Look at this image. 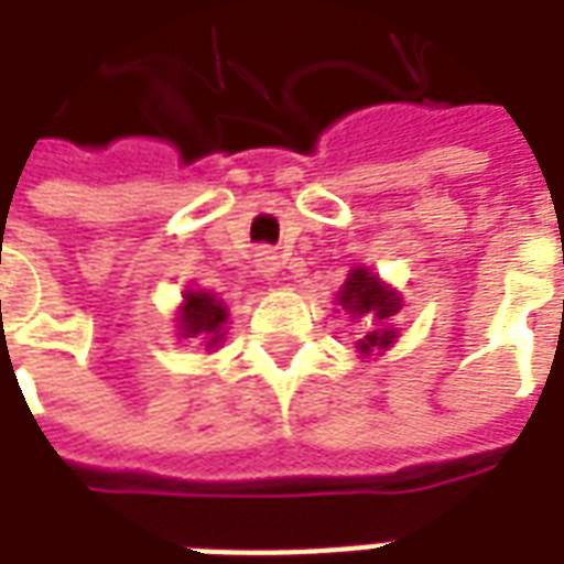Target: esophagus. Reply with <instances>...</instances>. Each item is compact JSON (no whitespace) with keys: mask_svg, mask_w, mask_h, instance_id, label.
Listing matches in <instances>:
<instances>
[{"mask_svg":"<svg viewBox=\"0 0 564 564\" xmlns=\"http://www.w3.org/2000/svg\"><path fill=\"white\" fill-rule=\"evenodd\" d=\"M253 265H257L262 278H274L278 269H281V259H278V253L271 247H259L257 253H253Z\"/></svg>","mask_w":564,"mask_h":564,"instance_id":"1","label":"esophagus"}]
</instances>
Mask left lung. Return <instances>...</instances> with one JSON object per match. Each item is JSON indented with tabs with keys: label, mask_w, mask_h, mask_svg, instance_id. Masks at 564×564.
Here are the masks:
<instances>
[{
	"label": "left lung",
	"mask_w": 564,
	"mask_h": 564,
	"mask_svg": "<svg viewBox=\"0 0 564 564\" xmlns=\"http://www.w3.org/2000/svg\"><path fill=\"white\" fill-rule=\"evenodd\" d=\"M338 305L354 319L366 317V323L371 326L366 332V338L356 341V350L362 356L380 354V350H387L399 338V332L392 329L387 319H392L402 311V299H399V293L392 286L380 281L378 274H371L362 265L347 274V281L338 290Z\"/></svg>",
	"instance_id": "1"
}]
</instances>
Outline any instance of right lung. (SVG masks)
Returning a JSON list of instances; mask_svg holds the SVG:
<instances>
[{
  "label": "right lung",
  "mask_w": 564,
  "mask_h": 564,
  "mask_svg": "<svg viewBox=\"0 0 564 564\" xmlns=\"http://www.w3.org/2000/svg\"><path fill=\"white\" fill-rule=\"evenodd\" d=\"M226 317H229L226 305L217 295L186 290L184 305L177 311V332H181V338L205 341V347H220Z\"/></svg>",
  "instance_id": "1"
}]
</instances>
